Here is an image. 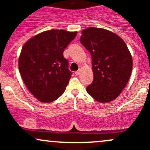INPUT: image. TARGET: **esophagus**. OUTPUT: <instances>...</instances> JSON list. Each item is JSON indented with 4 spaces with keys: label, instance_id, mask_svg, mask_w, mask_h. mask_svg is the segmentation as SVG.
<instances>
[{
    "label": "esophagus",
    "instance_id": "34e87169",
    "mask_svg": "<svg viewBox=\"0 0 150 150\" xmlns=\"http://www.w3.org/2000/svg\"><path fill=\"white\" fill-rule=\"evenodd\" d=\"M80 70H78L77 71L75 72V75H80Z\"/></svg>",
    "mask_w": 150,
    "mask_h": 150
}]
</instances>
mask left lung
I'll use <instances>...</instances> for the list:
<instances>
[{
	"label": "left lung",
	"mask_w": 150,
	"mask_h": 150,
	"mask_svg": "<svg viewBox=\"0 0 150 150\" xmlns=\"http://www.w3.org/2000/svg\"><path fill=\"white\" fill-rule=\"evenodd\" d=\"M81 34V44L92 56L94 73L87 92L99 102L114 100L131 75L132 60L128 46L117 34L105 29L89 27Z\"/></svg>",
	"instance_id": "8db88e82"
}]
</instances>
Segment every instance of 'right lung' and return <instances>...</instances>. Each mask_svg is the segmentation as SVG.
I'll return each instance as SVG.
<instances>
[{
	"label": "right lung",
	"instance_id": "1",
	"mask_svg": "<svg viewBox=\"0 0 150 150\" xmlns=\"http://www.w3.org/2000/svg\"><path fill=\"white\" fill-rule=\"evenodd\" d=\"M77 32L51 30L34 36L22 47L19 70L27 89L38 100L52 102L64 92L71 78L63 51Z\"/></svg>",
	"mask_w": 150,
	"mask_h": 150
}]
</instances>
